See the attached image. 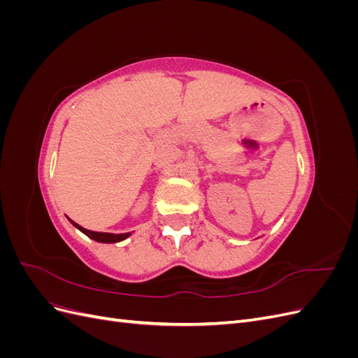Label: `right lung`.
<instances>
[{
  "instance_id": "add662e5",
  "label": "right lung",
  "mask_w": 358,
  "mask_h": 358,
  "mask_svg": "<svg viewBox=\"0 0 358 358\" xmlns=\"http://www.w3.org/2000/svg\"><path fill=\"white\" fill-rule=\"evenodd\" d=\"M69 221L76 227V229L80 230L83 234H86L90 237V239H94L95 242H100V243H116V242H121L125 241L128 236H131V233H121V234H115V233H100V231H92V230H86L83 227H80L79 224H76L74 221H71L69 218Z\"/></svg>"
}]
</instances>
